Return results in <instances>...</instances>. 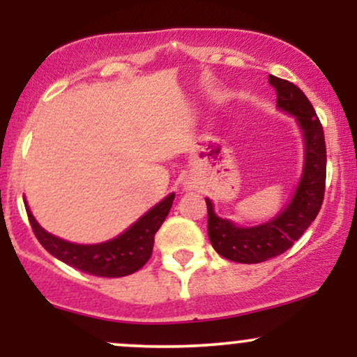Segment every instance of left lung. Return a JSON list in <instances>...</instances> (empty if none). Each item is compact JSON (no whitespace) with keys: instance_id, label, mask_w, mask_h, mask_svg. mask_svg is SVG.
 <instances>
[{"instance_id":"1","label":"left lung","mask_w":357,"mask_h":357,"mask_svg":"<svg viewBox=\"0 0 357 357\" xmlns=\"http://www.w3.org/2000/svg\"><path fill=\"white\" fill-rule=\"evenodd\" d=\"M268 82L277 92V107L296 117L304 134V171L292 202L275 218L257 227H236L233 221L220 218L206 198L208 236L213 248L238 264H260L287 252L315 220L326 191V141L312 104L292 82L273 75H268Z\"/></svg>"}]
</instances>
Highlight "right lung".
<instances>
[{
	"label": "right lung",
	"mask_w": 357,
	"mask_h": 357,
	"mask_svg": "<svg viewBox=\"0 0 357 357\" xmlns=\"http://www.w3.org/2000/svg\"><path fill=\"white\" fill-rule=\"evenodd\" d=\"M173 199L174 192H171L117 238L97 245H77L53 236L52 233L45 231L40 227L26 203H24V208H26L28 220H30L35 236L48 253H52L63 264L79 268L80 272L114 278L130 275L144 267L146 261L153 255L155 231L166 220L167 213L173 206Z\"/></svg>",
	"instance_id": "add662e5"
}]
</instances>
